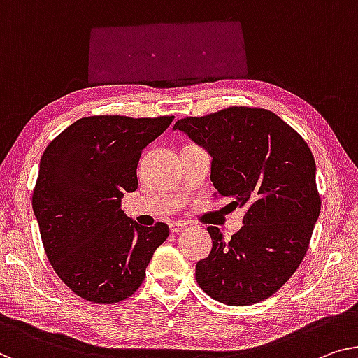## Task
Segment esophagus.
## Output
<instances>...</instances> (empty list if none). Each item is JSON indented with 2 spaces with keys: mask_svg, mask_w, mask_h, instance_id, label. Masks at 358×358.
<instances>
[{
  "mask_svg": "<svg viewBox=\"0 0 358 358\" xmlns=\"http://www.w3.org/2000/svg\"><path fill=\"white\" fill-rule=\"evenodd\" d=\"M169 227H170V231H172V233H178V231H181V230H185L186 223L181 222V220H177V222L170 223Z\"/></svg>",
  "mask_w": 358,
  "mask_h": 358,
  "instance_id": "esophagus-1",
  "label": "esophagus"
}]
</instances>
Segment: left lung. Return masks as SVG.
I'll return each instance as SVG.
<instances>
[{
	"label": "left lung",
	"mask_w": 358,
	"mask_h": 358,
	"mask_svg": "<svg viewBox=\"0 0 358 358\" xmlns=\"http://www.w3.org/2000/svg\"><path fill=\"white\" fill-rule=\"evenodd\" d=\"M173 130L210 154L215 194L246 207L230 241L207 227L212 250L196 264L197 285L227 306L273 296L301 265L320 215L310 148L271 110L244 106L180 119Z\"/></svg>",
	"instance_id": "8db88e82"
}]
</instances>
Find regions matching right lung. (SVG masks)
<instances>
[{
	"label": "right lung",
	"instance_id": "right-lung-1",
	"mask_svg": "<svg viewBox=\"0 0 358 358\" xmlns=\"http://www.w3.org/2000/svg\"><path fill=\"white\" fill-rule=\"evenodd\" d=\"M173 115L83 117L43 152L31 207L46 257L64 285L85 301L115 303L141 286L169 227H141L122 210L138 188L136 167Z\"/></svg>",
	"mask_w": 358,
	"mask_h": 358
}]
</instances>
